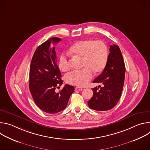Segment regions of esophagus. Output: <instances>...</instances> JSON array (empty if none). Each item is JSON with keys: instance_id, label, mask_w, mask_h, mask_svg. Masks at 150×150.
<instances>
[{"instance_id": "1", "label": "esophagus", "mask_w": 150, "mask_h": 150, "mask_svg": "<svg viewBox=\"0 0 150 150\" xmlns=\"http://www.w3.org/2000/svg\"><path fill=\"white\" fill-rule=\"evenodd\" d=\"M75 90H78V91H82V90H83V88H82V87H76L75 88Z\"/></svg>"}]
</instances>
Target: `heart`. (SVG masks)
Listing matches in <instances>:
<instances>
[{"instance_id":"heart-1","label":"heart","mask_w":150,"mask_h":150,"mask_svg":"<svg viewBox=\"0 0 150 150\" xmlns=\"http://www.w3.org/2000/svg\"><path fill=\"white\" fill-rule=\"evenodd\" d=\"M71 52L76 56L82 58L83 69L74 71L65 76L68 83L82 87L93 78V71L99 73L103 70L108 59V52L102 41L85 40L76 42L71 48ZM58 66L62 72L69 69V60L65 55L60 57Z\"/></svg>"}]
</instances>
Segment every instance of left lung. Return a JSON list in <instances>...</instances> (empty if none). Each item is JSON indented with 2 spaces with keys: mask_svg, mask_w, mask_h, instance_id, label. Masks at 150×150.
<instances>
[{
  "mask_svg": "<svg viewBox=\"0 0 150 150\" xmlns=\"http://www.w3.org/2000/svg\"><path fill=\"white\" fill-rule=\"evenodd\" d=\"M125 74V66L121 51L117 45H111L105 67L93 81L103 84V86L99 85L92 89L93 96L88 101L91 109L106 111L114 108L122 93Z\"/></svg>",
  "mask_w": 150,
  "mask_h": 150,
  "instance_id": "left-lung-1",
  "label": "left lung"
}]
</instances>
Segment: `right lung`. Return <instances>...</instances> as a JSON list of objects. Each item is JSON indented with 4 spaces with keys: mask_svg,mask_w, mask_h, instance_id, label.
Segmentation results:
<instances>
[{
    "mask_svg": "<svg viewBox=\"0 0 150 150\" xmlns=\"http://www.w3.org/2000/svg\"><path fill=\"white\" fill-rule=\"evenodd\" d=\"M61 41L52 37L40 45L33 56L30 71L29 88L38 108L48 113H57L65 109L74 87L67 84L59 93L55 90L62 84L61 73L56 64L54 47Z\"/></svg>",
    "mask_w": 150,
    "mask_h": 150,
    "instance_id": "add662e5",
    "label": "right lung"
}]
</instances>
